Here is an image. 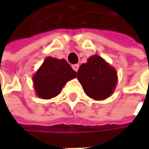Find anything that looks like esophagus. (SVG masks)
<instances>
[{
    "label": "esophagus",
    "instance_id": "esophagus-1",
    "mask_svg": "<svg viewBox=\"0 0 149 149\" xmlns=\"http://www.w3.org/2000/svg\"><path fill=\"white\" fill-rule=\"evenodd\" d=\"M78 67H79V65H72V69L74 70L75 72H77Z\"/></svg>",
    "mask_w": 149,
    "mask_h": 149
}]
</instances>
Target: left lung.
Wrapping results in <instances>:
<instances>
[{"instance_id":"obj_1","label":"left lung","mask_w":149,"mask_h":149,"mask_svg":"<svg viewBox=\"0 0 149 149\" xmlns=\"http://www.w3.org/2000/svg\"><path fill=\"white\" fill-rule=\"evenodd\" d=\"M77 77L84 93L94 100H104L110 97L118 81L116 69L97 54L79 66Z\"/></svg>"}]
</instances>
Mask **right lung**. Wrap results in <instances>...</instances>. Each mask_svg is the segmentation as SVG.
<instances>
[{"label": "right lung", "mask_w": 149, "mask_h": 149, "mask_svg": "<svg viewBox=\"0 0 149 149\" xmlns=\"http://www.w3.org/2000/svg\"><path fill=\"white\" fill-rule=\"evenodd\" d=\"M77 77L65 59L47 57L33 76L34 91L37 97L51 99L57 97L66 83Z\"/></svg>", "instance_id": "obj_1"}]
</instances>
